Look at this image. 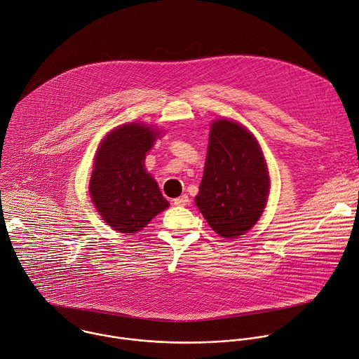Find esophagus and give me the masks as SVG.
Here are the masks:
<instances>
[{"instance_id":"1","label":"esophagus","mask_w":359,"mask_h":359,"mask_svg":"<svg viewBox=\"0 0 359 359\" xmlns=\"http://www.w3.org/2000/svg\"><path fill=\"white\" fill-rule=\"evenodd\" d=\"M173 204L177 205V207H184V205L189 204V197H187L186 194H183V196L175 198V200H173Z\"/></svg>"}]
</instances>
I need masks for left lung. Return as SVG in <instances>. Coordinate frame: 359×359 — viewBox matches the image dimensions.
I'll use <instances>...</instances> for the list:
<instances>
[{
	"label": "left lung",
	"mask_w": 359,
	"mask_h": 359,
	"mask_svg": "<svg viewBox=\"0 0 359 359\" xmlns=\"http://www.w3.org/2000/svg\"><path fill=\"white\" fill-rule=\"evenodd\" d=\"M271 179L257 138L241 124L217 119L211 124L203 180L196 205L222 238H236L262 215Z\"/></svg>",
	"instance_id": "1"
}]
</instances>
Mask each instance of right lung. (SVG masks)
Wrapping results in <instances>:
<instances>
[{
	"instance_id": "obj_1",
	"label": "right lung",
	"mask_w": 359,
	"mask_h": 359,
	"mask_svg": "<svg viewBox=\"0 0 359 359\" xmlns=\"http://www.w3.org/2000/svg\"><path fill=\"white\" fill-rule=\"evenodd\" d=\"M159 134L131 123L108 133L98 145L88 189L102 219L118 232L137 233L169 207L144 165Z\"/></svg>"
}]
</instances>
